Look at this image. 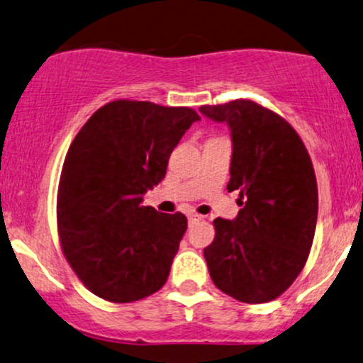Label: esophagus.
Here are the masks:
<instances>
[{"label":"esophagus","mask_w":363,"mask_h":363,"mask_svg":"<svg viewBox=\"0 0 363 363\" xmlns=\"http://www.w3.org/2000/svg\"><path fill=\"white\" fill-rule=\"evenodd\" d=\"M201 218H203L201 215L191 213V215H189V223H196V222H199V220H201Z\"/></svg>","instance_id":"34e87169"}]
</instances>
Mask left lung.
Returning <instances> with one entry per match:
<instances>
[{"instance_id":"8db88e82","label":"left lung","mask_w":363,"mask_h":363,"mask_svg":"<svg viewBox=\"0 0 363 363\" xmlns=\"http://www.w3.org/2000/svg\"><path fill=\"white\" fill-rule=\"evenodd\" d=\"M199 112L230 129L228 191L239 215L216 218L205 259L216 289L245 303L281 295L309 256L318 222V182L301 136L252 101L203 106Z\"/></svg>"}]
</instances>
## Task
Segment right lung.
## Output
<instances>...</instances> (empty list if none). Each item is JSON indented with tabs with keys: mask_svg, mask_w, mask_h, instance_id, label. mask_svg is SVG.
<instances>
[{
	"mask_svg": "<svg viewBox=\"0 0 363 363\" xmlns=\"http://www.w3.org/2000/svg\"><path fill=\"white\" fill-rule=\"evenodd\" d=\"M199 119L189 107L114 101L74 136L57 189V230L73 272L104 301H140L167 281L187 218L141 203Z\"/></svg>",
	"mask_w": 363,
	"mask_h": 363,
	"instance_id": "1",
	"label": "right lung"
}]
</instances>
